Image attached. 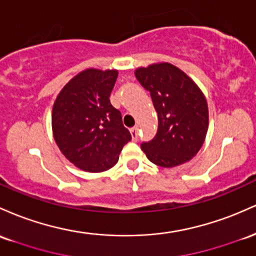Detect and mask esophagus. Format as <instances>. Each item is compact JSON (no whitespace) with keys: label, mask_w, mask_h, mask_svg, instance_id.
Instances as JSON below:
<instances>
[{"label":"esophagus","mask_w":256,"mask_h":256,"mask_svg":"<svg viewBox=\"0 0 256 256\" xmlns=\"http://www.w3.org/2000/svg\"><path fill=\"white\" fill-rule=\"evenodd\" d=\"M138 130H139L138 127L130 129V134H132V138H133V140H138V138H139V132Z\"/></svg>","instance_id":"34e87169"}]
</instances>
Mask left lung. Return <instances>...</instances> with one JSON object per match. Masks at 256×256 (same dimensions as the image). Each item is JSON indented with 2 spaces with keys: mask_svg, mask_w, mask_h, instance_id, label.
Instances as JSON below:
<instances>
[{
  "mask_svg": "<svg viewBox=\"0 0 256 256\" xmlns=\"http://www.w3.org/2000/svg\"><path fill=\"white\" fill-rule=\"evenodd\" d=\"M136 77L150 92L158 117L156 136L142 144L146 157L164 168L190 160L202 148L208 130V105L202 90L169 62L136 68Z\"/></svg>",
  "mask_w": 256,
  "mask_h": 256,
  "instance_id": "left-lung-1",
  "label": "left lung"
}]
</instances>
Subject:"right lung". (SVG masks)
Wrapping results in <instances>:
<instances>
[{
	"label": "right lung",
	"mask_w": 256,
	"mask_h": 256,
	"mask_svg": "<svg viewBox=\"0 0 256 256\" xmlns=\"http://www.w3.org/2000/svg\"><path fill=\"white\" fill-rule=\"evenodd\" d=\"M118 71L87 68L62 88L52 112V128L62 154L90 173L112 168L132 136L110 102Z\"/></svg>",
	"instance_id": "add662e5"
}]
</instances>
